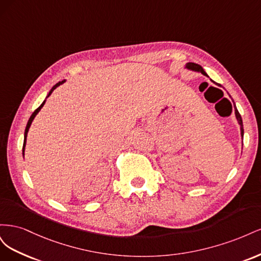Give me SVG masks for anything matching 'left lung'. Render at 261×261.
Listing matches in <instances>:
<instances>
[{
	"instance_id": "left-lung-1",
	"label": "left lung",
	"mask_w": 261,
	"mask_h": 261,
	"mask_svg": "<svg viewBox=\"0 0 261 261\" xmlns=\"http://www.w3.org/2000/svg\"><path fill=\"white\" fill-rule=\"evenodd\" d=\"M186 68H188V69H192V70H196V72H200L202 75H204V76H208V75L206 74V72H204V70L202 69V67H201L200 65H198V64H196V63H187V64H186ZM212 82H213V81H212ZM213 83H215V82H213ZM215 84H216V83H215ZM217 85L221 87V85H219V84H217ZM234 110H235V116H236V118H238V122H239V124L241 125V135H242V138H243V136H244L243 121H242V116H241V114L239 113L238 109H236V107H235V103H234Z\"/></svg>"
}]
</instances>
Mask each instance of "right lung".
<instances>
[{
    "mask_svg": "<svg viewBox=\"0 0 261 261\" xmlns=\"http://www.w3.org/2000/svg\"><path fill=\"white\" fill-rule=\"evenodd\" d=\"M65 81H62V82H59L57 85H54L53 87H52V89L50 90V92H49V94H48V97L50 96V94L53 92V90L57 88V87H59L61 84H63L64 83ZM44 103H45V100L42 102V105L39 107L38 109H36L35 110V112L31 114V116H30V118H29V121H28V123H27V126H26V129H25V137H23V146H22V154H23V151H25V146H26V138H27V133H28V130H29V127H30V125H31V123H33V121H34V118H35V116L38 114V112L40 111L41 110V108L44 106Z\"/></svg>",
    "mask_w": 261,
    "mask_h": 261,
    "instance_id": "add662e5",
    "label": "right lung"
}]
</instances>
